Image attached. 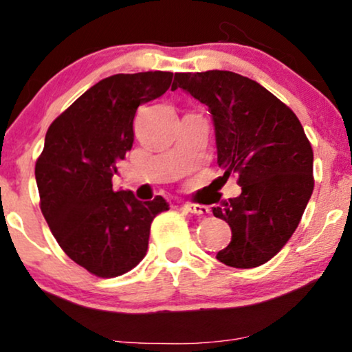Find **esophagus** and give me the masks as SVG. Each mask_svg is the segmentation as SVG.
<instances>
[{
    "mask_svg": "<svg viewBox=\"0 0 352 352\" xmlns=\"http://www.w3.org/2000/svg\"><path fill=\"white\" fill-rule=\"evenodd\" d=\"M185 210H187L188 213L197 214V217H205V214L210 213L208 206H205V205H195V203H192V205H185Z\"/></svg>",
    "mask_w": 352,
    "mask_h": 352,
    "instance_id": "esophagus-1",
    "label": "esophagus"
}]
</instances>
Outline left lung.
I'll return each instance as SVG.
<instances>
[{
  "label": "left lung",
  "mask_w": 352,
  "mask_h": 352,
  "mask_svg": "<svg viewBox=\"0 0 352 352\" xmlns=\"http://www.w3.org/2000/svg\"><path fill=\"white\" fill-rule=\"evenodd\" d=\"M177 88L208 107L223 177L236 173L243 190L213 208L232 232L217 259L259 267L292 238L313 193V149L302 122L262 85L234 72L175 74Z\"/></svg>",
  "instance_id": "1"
}]
</instances>
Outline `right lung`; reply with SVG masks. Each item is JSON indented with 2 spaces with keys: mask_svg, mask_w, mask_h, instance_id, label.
Wrapping results in <instances>:
<instances>
[{
  "mask_svg": "<svg viewBox=\"0 0 352 352\" xmlns=\"http://www.w3.org/2000/svg\"><path fill=\"white\" fill-rule=\"evenodd\" d=\"M172 72L118 74L100 80L49 126L36 162L41 211L72 261L96 277L129 272L144 259L151 223L168 210L162 197L139 201L113 190L116 162L134 142L141 104L162 96Z\"/></svg>",
  "mask_w": 352,
  "mask_h": 352,
  "instance_id": "1",
  "label": "right lung"
}]
</instances>
